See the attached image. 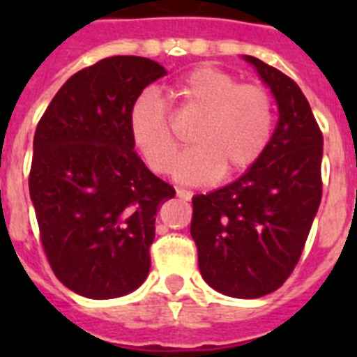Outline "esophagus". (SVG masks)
<instances>
[{
	"label": "esophagus",
	"mask_w": 357,
	"mask_h": 357,
	"mask_svg": "<svg viewBox=\"0 0 357 357\" xmlns=\"http://www.w3.org/2000/svg\"><path fill=\"white\" fill-rule=\"evenodd\" d=\"M176 195H178L179 200H183V202H189L190 198H192V192L187 189H176Z\"/></svg>",
	"instance_id": "1"
}]
</instances>
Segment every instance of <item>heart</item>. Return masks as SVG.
I'll list each match as a JSON object with an SVG mask.
<instances>
[{"label": "heart", "instance_id": "heart-1", "mask_svg": "<svg viewBox=\"0 0 357 357\" xmlns=\"http://www.w3.org/2000/svg\"><path fill=\"white\" fill-rule=\"evenodd\" d=\"M170 94L183 109L202 113L190 133L196 146L174 168L181 183H209L224 168L228 174L244 172L265 153L276 120L274 100L265 86L238 83L228 72L202 66L181 75ZM129 131L146 165L157 174L170 172L179 140L155 92H144L133 103Z\"/></svg>", "mask_w": 357, "mask_h": 357}]
</instances>
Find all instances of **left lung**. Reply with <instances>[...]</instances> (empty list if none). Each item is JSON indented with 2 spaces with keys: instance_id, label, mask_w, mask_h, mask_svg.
Masks as SVG:
<instances>
[{
  "instance_id": "obj_1",
  "label": "left lung",
  "mask_w": 357,
  "mask_h": 357,
  "mask_svg": "<svg viewBox=\"0 0 357 357\" xmlns=\"http://www.w3.org/2000/svg\"><path fill=\"white\" fill-rule=\"evenodd\" d=\"M278 103V126L259 161L234 183L192 198L190 235L202 278L234 298L282 287L298 263L322 198V133L304 92L259 59Z\"/></svg>"
}]
</instances>
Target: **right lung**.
<instances>
[{
  "label": "right lung",
  "instance_id": "add662e5",
  "mask_svg": "<svg viewBox=\"0 0 357 357\" xmlns=\"http://www.w3.org/2000/svg\"><path fill=\"white\" fill-rule=\"evenodd\" d=\"M162 75L151 59H102L59 89L36 126L29 195L42 248L86 298L123 296L150 272L155 215L176 190L135 153L129 114Z\"/></svg>",
  "mask_w": 357,
  "mask_h": 357
}]
</instances>
